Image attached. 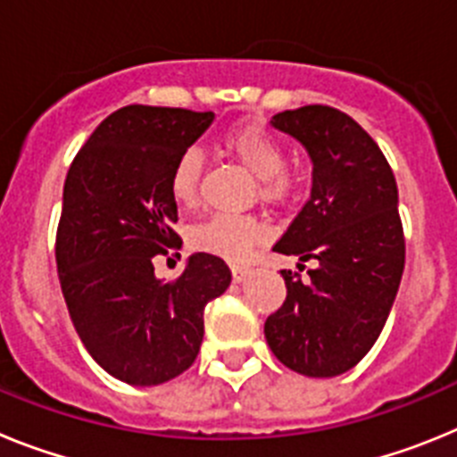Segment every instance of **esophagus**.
I'll list each match as a JSON object with an SVG mask.
<instances>
[{
  "label": "esophagus",
  "mask_w": 457,
  "mask_h": 457,
  "mask_svg": "<svg viewBox=\"0 0 457 457\" xmlns=\"http://www.w3.org/2000/svg\"><path fill=\"white\" fill-rule=\"evenodd\" d=\"M249 272H252V268H249V265H245V263H233L231 265L233 281H237V284H240L242 278H247Z\"/></svg>",
  "instance_id": "esophagus-1"
}]
</instances>
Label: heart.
Here are the masks:
<instances>
[{"label":"heart","mask_w":457,"mask_h":457,"mask_svg":"<svg viewBox=\"0 0 457 457\" xmlns=\"http://www.w3.org/2000/svg\"><path fill=\"white\" fill-rule=\"evenodd\" d=\"M221 146L242 167L258 179V194L268 204H278L288 199L295 187L293 176L286 164V151L281 141L258 125H236L226 132ZM201 176H204V157L196 148L180 153L171 169L169 192L180 205H192L199 199ZM265 237L263 224L252 217L212 215L192 231L194 247L217 253L228 261L247 258L252 247Z\"/></svg>","instance_id":"obj_1"}]
</instances>
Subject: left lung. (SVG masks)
<instances>
[{"label": "left lung", "instance_id": "obj_1", "mask_svg": "<svg viewBox=\"0 0 457 457\" xmlns=\"http://www.w3.org/2000/svg\"><path fill=\"white\" fill-rule=\"evenodd\" d=\"M313 164L304 208L274 252L313 261L309 278L281 270L286 302L265 320L274 357L309 378H334L366 357L385 327L405 268L394 171L369 132L327 104L274 114Z\"/></svg>", "mask_w": 457, "mask_h": 457}]
</instances>
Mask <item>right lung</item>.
I'll use <instances>...</instances> for the list:
<instances>
[{"instance_id": "right-lung-1", "label": "right lung", "mask_w": 457, "mask_h": 457, "mask_svg": "<svg viewBox=\"0 0 457 457\" xmlns=\"http://www.w3.org/2000/svg\"><path fill=\"white\" fill-rule=\"evenodd\" d=\"M212 112L128 104L93 130L68 169L56 228V272L71 320L100 369L155 386L194 364L204 309L231 284L220 256L196 252L173 281L153 258L180 249L171 169ZM180 258V256H179Z\"/></svg>"}]
</instances>
